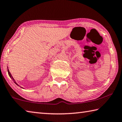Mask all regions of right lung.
<instances>
[{
	"mask_svg": "<svg viewBox=\"0 0 122 122\" xmlns=\"http://www.w3.org/2000/svg\"><path fill=\"white\" fill-rule=\"evenodd\" d=\"M7 71H8V75H9V76H10V78H12V79H13V81H14V83H15V84H16L17 85H18V86H19V85H18V84H17V83H16V82H15V80H14V78H13V77H12V75H11V74H10V71H9V70H8V69H7Z\"/></svg>",
	"mask_w": 122,
	"mask_h": 122,
	"instance_id": "1",
	"label": "right lung"
}]
</instances>
